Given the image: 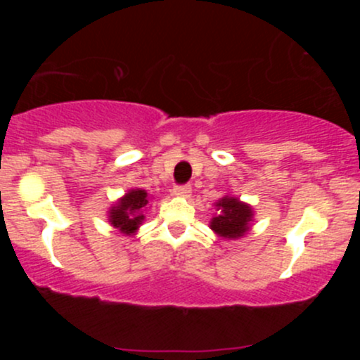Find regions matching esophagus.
<instances>
[{
    "label": "esophagus",
    "mask_w": 360,
    "mask_h": 360,
    "mask_svg": "<svg viewBox=\"0 0 360 360\" xmlns=\"http://www.w3.org/2000/svg\"><path fill=\"white\" fill-rule=\"evenodd\" d=\"M176 194V196L179 198H189V194H191V186L189 184H183V186H176L174 191H172Z\"/></svg>",
    "instance_id": "1"
}]
</instances>
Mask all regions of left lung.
Masks as SVG:
<instances>
[{
    "instance_id": "left-lung-1",
    "label": "left lung",
    "mask_w": 360,
    "mask_h": 360,
    "mask_svg": "<svg viewBox=\"0 0 360 360\" xmlns=\"http://www.w3.org/2000/svg\"><path fill=\"white\" fill-rule=\"evenodd\" d=\"M214 206L218 214L210 221V226L218 237L233 240L249 232L250 221L254 218V212L249 205L242 203L235 196H223Z\"/></svg>"
}]
</instances>
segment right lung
<instances>
[{
    "label": "right lung",
    "instance_id": "obj_1",
    "mask_svg": "<svg viewBox=\"0 0 360 360\" xmlns=\"http://www.w3.org/2000/svg\"><path fill=\"white\" fill-rule=\"evenodd\" d=\"M148 205V196L143 189H130L125 196L110 208L108 220L115 229L125 235H131L139 230L143 221V208Z\"/></svg>",
    "mask_w": 360,
    "mask_h": 360
}]
</instances>
